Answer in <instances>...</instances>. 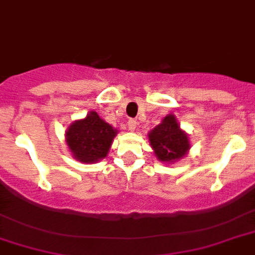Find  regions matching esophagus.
Returning <instances> with one entry per match:
<instances>
[{
    "label": "esophagus",
    "instance_id": "esophagus-1",
    "mask_svg": "<svg viewBox=\"0 0 255 255\" xmlns=\"http://www.w3.org/2000/svg\"><path fill=\"white\" fill-rule=\"evenodd\" d=\"M136 127H137V121H136V119H129V121H128V129L132 132L136 129Z\"/></svg>",
    "mask_w": 255,
    "mask_h": 255
}]
</instances>
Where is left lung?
I'll use <instances>...</instances> for the list:
<instances>
[{"instance_id":"left-lung-1","label":"left lung","mask_w":255,"mask_h":255,"mask_svg":"<svg viewBox=\"0 0 255 255\" xmlns=\"http://www.w3.org/2000/svg\"><path fill=\"white\" fill-rule=\"evenodd\" d=\"M154 154L161 162H175L187 154L190 149L188 136L182 131L174 115L163 118L162 123L148 133Z\"/></svg>"}]
</instances>
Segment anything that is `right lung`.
Segmentation results:
<instances>
[{
  "instance_id": "1",
  "label": "right lung",
  "mask_w": 255,
  "mask_h": 255,
  "mask_svg": "<svg viewBox=\"0 0 255 255\" xmlns=\"http://www.w3.org/2000/svg\"><path fill=\"white\" fill-rule=\"evenodd\" d=\"M118 131L99 118L95 111L76 121L65 132L68 148L80 162L95 163L107 156Z\"/></svg>"
}]
</instances>
